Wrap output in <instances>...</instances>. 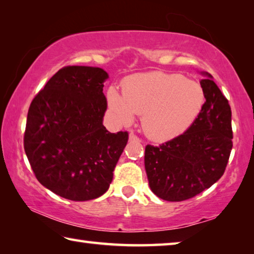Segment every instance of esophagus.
<instances>
[{
  "label": "esophagus",
  "instance_id": "1",
  "mask_svg": "<svg viewBox=\"0 0 254 254\" xmlns=\"http://www.w3.org/2000/svg\"><path fill=\"white\" fill-rule=\"evenodd\" d=\"M128 140H130L131 142H140V139L134 134V133H130V135H128Z\"/></svg>",
  "mask_w": 254,
  "mask_h": 254
}]
</instances>
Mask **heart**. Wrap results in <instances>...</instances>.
Returning <instances> with one entry per match:
<instances>
[{"label": "heart", "mask_w": 254, "mask_h": 254, "mask_svg": "<svg viewBox=\"0 0 254 254\" xmlns=\"http://www.w3.org/2000/svg\"><path fill=\"white\" fill-rule=\"evenodd\" d=\"M123 94L110 87L106 97L110 109L123 124L135 114L149 139L158 142L182 134L198 118L205 103V92L196 81L179 74L150 71L124 80Z\"/></svg>", "instance_id": "heart-1"}]
</instances>
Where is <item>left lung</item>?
Masks as SVG:
<instances>
[{
    "instance_id": "8db88e82",
    "label": "left lung",
    "mask_w": 254,
    "mask_h": 254,
    "mask_svg": "<svg viewBox=\"0 0 254 254\" xmlns=\"http://www.w3.org/2000/svg\"><path fill=\"white\" fill-rule=\"evenodd\" d=\"M201 75L206 102L195 122L173 140L145 147L149 186L163 200H186L209 188L224 174L233 147L229 101L212 75Z\"/></svg>"
}]
</instances>
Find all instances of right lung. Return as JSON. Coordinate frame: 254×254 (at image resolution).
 <instances>
[{"label":"right lung","instance_id":"right-lung-1","mask_svg":"<svg viewBox=\"0 0 254 254\" xmlns=\"http://www.w3.org/2000/svg\"><path fill=\"white\" fill-rule=\"evenodd\" d=\"M107 78L98 67H64L30 104L25 154L42 186L66 199L104 194L127 143V132L111 133L103 126Z\"/></svg>","mask_w":254,"mask_h":254}]
</instances>
